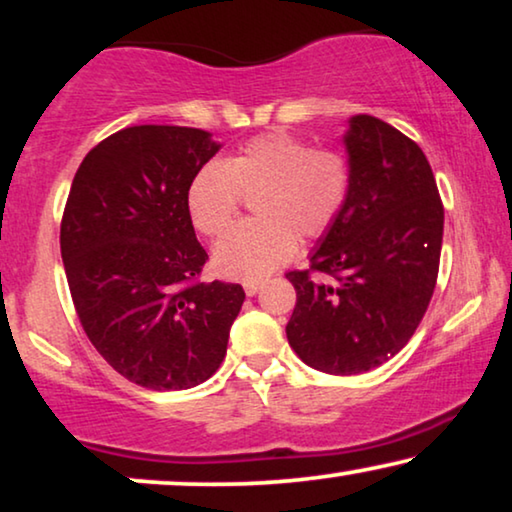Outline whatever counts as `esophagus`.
<instances>
[{"label": "esophagus", "instance_id": "esophagus-1", "mask_svg": "<svg viewBox=\"0 0 512 512\" xmlns=\"http://www.w3.org/2000/svg\"><path fill=\"white\" fill-rule=\"evenodd\" d=\"M242 286H244V293H247V296H256V293L263 289V282L261 279H254V282H244Z\"/></svg>", "mask_w": 512, "mask_h": 512}]
</instances>
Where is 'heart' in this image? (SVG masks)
I'll return each instance as SVG.
<instances>
[{"label": "heart", "instance_id": "1", "mask_svg": "<svg viewBox=\"0 0 512 512\" xmlns=\"http://www.w3.org/2000/svg\"><path fill=\"white\" fill-rule=\"evenodd\" d=\"M240 193L254 195V221L240 223L214 249V268L228 279L268 277L291 261L298 237H321L349 195L347 160L314 151L289 135L251 139L235 156L209 160L188 184V214L200 233L219 237L233 223Z\"/></svg>", "mask_w": 512, "mask_h": 512}]
</instances>
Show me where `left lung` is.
Instances as JSON below:
<instances>
[{"label":"left lung","mask_w":512,"mask_h":512,"mask_svg":"<svg viewBox=\"0 0 512 512\" xmlns=\"http://www.w3.org/2000/svg\"><path fill=\"white\" fill-rule=\"evenodd\" d=\"M342 142L349 195L310 270L286 272L298 296L286 338L310 368L359 375L417 331L436 289L445 214L429 160L403 132L359 114Z\"/></svg>","instance_id":"left-lung-1"}]
</instances>
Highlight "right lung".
Instances as JSON below:
<instances>
[{
    "label": "right lung",
    "mask_w": 512,
    "mask_h": 512,
    "mask_svg": "<svg viewBox=\"0 0 512 512\" xmlns=\"http://www.w3.org/2000/svg\"><path fill=\"white\" fill-rule=\"evenodd\" d=\"M221 149L179 125H132L83 158L60 251L83 331L116 373L172 391L209 380L244 303L240 284L198 282L207 251L188 184Z\"/></svg>",
    "instance_id": "add662e5"
}]
</instances>
